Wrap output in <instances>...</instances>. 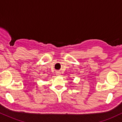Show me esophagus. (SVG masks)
Returning <instances> with one entry per match:
<instances>
[{
	"label": "esophagus",
	"mask_w": 122,
	"mask_h": 122,
	"mask_svg": "<svg viewBox=\"0 0 122 122\" xmlns=\"http://www.w3.org/2000/svg\"><path fill=\"white\" fill-rule=\"evenodd\" d=\"M56 75H60V72H59V71H57V72H56Z\"/></svg>",
	"instance_id": "esophagus-1"
}]
</instances>
